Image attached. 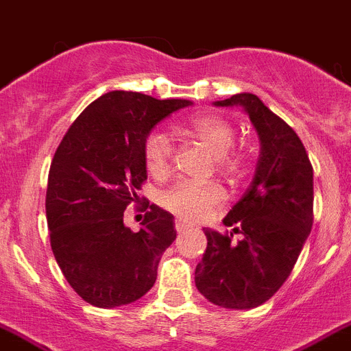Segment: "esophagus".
Masks as SVG:
<instances>
[{"label":"esophagus","instance_id":"obj_1","mask_svg":"<svg viewBox=\"0 0 351 351\" xmlns=\"http://www.w3.org/2000/svg\"><path fill=\"white\" fill-rule=\"evenodd\" d=\"M175 228H176V232H178V234H183V232L189 230V225H186L185 221H182V220H176L175 221Z\"/></svg>","mask_w":351,"mask_h":351}]
</instances>
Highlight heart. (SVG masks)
<instances>
[{"label": "heart", "mask_w": 351, "mask_h": 351, "mask_svg": "<svg viewBox=\"0 0 351 351\" xmlns=\"http://www.w3.org/2000/svg\"><path fill=\"white\" fill-rule=\"evenodd\" d=\"M186 133L215 157V169L221 176L237 180L244 175L247 160L242 154L232 152L237 131L230 121L216 114H202L191 121ZM142 152L147 173L154 180H165L171 171L175 156L171 140L160 131H150L143 140ZM160 204L182 221L199 223L208 220L223 204V194L215 185L194 186L180 183L162 195Z\"/></svg>", "instance_id": "obj_1"}]
</instances>
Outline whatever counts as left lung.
<instances>
[{
	"instance_id": "8db88e82",
	"label": "left lung",
	"mask_w": 351,
	"mask_h": 351,
	"mask_svg": "<svg viewBox=\"0 0 351 351\" xmlns=\"http://www.w3.org/2000/svg\"><path fill=\"white\" fill-rule=\"evenodd\" d=\"M216 106H241L260 136L256 175L223 223L230 234L204 230L208 247L195 286L223 308H256L280 289L313 225V168L296 131L253 93ZM241 237L233 241V234Z\"/></svg>"
}]
</instances>
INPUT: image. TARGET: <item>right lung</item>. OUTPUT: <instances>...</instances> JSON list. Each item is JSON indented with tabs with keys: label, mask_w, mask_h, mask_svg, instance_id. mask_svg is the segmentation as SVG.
<instances>
[{
	"label": "right lung",
	"mask_w": 351,
	"mask_h": 351,
	"mask_svg": "<svg viewBox=\"0 0 351 351\" xmlns=\"http://www.w3.org/2000/svg\"><path fill=\"white\" fill-rule=\"evenodd\" d=\"M186 106L189 100L110 91L80 114L55 152L47 189L51 251L72 289L93 306L142 298L176 239L173 215L157 206L138 232L124 227L123 216L147 180L143 140Z\"/></svg>",
	"instance_id": "obj_1"
}]
</instances>
